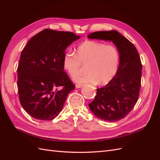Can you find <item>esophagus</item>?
<instances>
[{"mask_svg": "<svg viewBox=\"0 0 160 160\" xmlns=\"http://www.w3.org/2000/svg\"><path fill=\"white\" fill-rule=\"evenodd\" d=\"M83 86V85H82V84H77L75 85L76 88H81Z\"/></svg>", "mask_w": 160, "mask_h": 160, "instance_id": "34e87169", "label": "esophagus"}]
</instances>
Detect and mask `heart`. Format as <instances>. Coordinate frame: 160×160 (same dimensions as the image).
I'll use <instances>...</instances> for the list:
<instances>
[{"instance_id": "obj_1", "label": "heart", "mask_w": 160, "mask_h": 160, "mask_svg": "<svg viewBox=\"0 0 160 160\" xmlns=\"http://www.w3.org/2000/svg\"><path fill=\"white\" fill-rule=\"evenodd\" d=\"M119 54L115 47L94 41H88L77 48L75 54L65 53L62 66L71 77L79 73L81 65L85 66L88 73L78 75L75 81L79 83H96L105 85L109 83L117 73Z\"/></svg>"}]
</instances>
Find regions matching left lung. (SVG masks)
Segmentation results:
<instances>
[{"label":"left lung","instance_id":"obj_1","mask_svg":"<svg viewBox=\"0 0 160 160\" xmlns=\"http://www.w3.org/2000/svg\"><path fill=\"white\" fill-rule=\"evenodd\" d=\"M89 38L111 41L119 52V65L113 79L97 89L94 100L89 104L97 118L117 122L129 114L137 103L141 88L142 65L133 44L116 31H97Z\"/></svg>","mask_w":160,"mask_h":160}]
</instances>
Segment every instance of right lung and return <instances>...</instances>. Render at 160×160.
Here are the masks:
<instances>
[{
	"label": "right lung",
	"mask_w": 160,
	"mask_h": 160,
	"mask_svg": "<svg viewBox=\"0 0 160 160\" xmlns=\"http://www.w3.org/2000/svg\"><path fill=\"white\" fill-rule=\"evenodd\" d=\"M72 32L46 28L28 41L17 68L18 97L22 107L33 118L49 121L63 108L75 88L62 66L65 49L79 38ZM61 86L60 90L56 88Z\"/></svg>",
	"instance_id": "add662e5"
}]
</instances>
